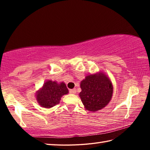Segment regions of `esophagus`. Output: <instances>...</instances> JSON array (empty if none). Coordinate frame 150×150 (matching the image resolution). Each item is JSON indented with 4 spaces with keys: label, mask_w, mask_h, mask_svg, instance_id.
Here are the masks:
<instances>
[{
    "label": "esophagus",
    "mask_w": 150,
    "mask_h": 150,
    "mask_svg": "<svg viewBox=\"0 0 150 150\" xmlns=\"http://www.w3.org/2000/svg\"><path fill=\"white\" fill-rule=\"evenodd\" d=\"M69 93L72 94V95H74L76 93V90L75 89H71L69 90Z\"/></svg>",
    "instance_id": "obj_1"
}]
</instances>
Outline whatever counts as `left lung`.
Masks as SVG:
<instances>
[{"mask_svg":"<svg viewBox=\"0 0 150 150\" xmlns=\"http://www.w3.org/2000/svg\"><path fill=\"white\" fill-rule=\"evenodd\" d=\"M79 96L87 110L96 112L108 105L113 94V85L103 71L87 75L81 81Z\"/></svg>","mask_w":150,"mask_h":150,"instance_id":"obj_1","label":"left lung"}]
</instances>
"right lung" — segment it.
<instances>
[{
	"label": "right lung",
	"instance_id": "obj_1",
	"mask_svg": "<svg viewBox=\"0 0 150 150\" xmlns=\"http://www.w3.org/2000/svg\"><path fill=\"white\" fill-rule=\"evenodd\" d=\"M69 93L64 82L47 80L42 87L36 91L35 98L43 108H50L59 103L62 96Z\"/></svg>",
	"mask_w": 150,
	"mask_h": 150
}]
</instances>
